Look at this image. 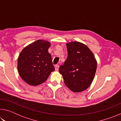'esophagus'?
Here are the masks:
<instances>
[{
    "label": "esophagus",
    "instance_id": "esophagus-1",
    "mask_svg": "<svg viewBox=\"0 0 121 121\" xmlns=\"http://www.w3.org/2000/svg\"><path fill=\"white\" fill-rule=\"evenodd\" d=\"M59 65H55V69H56V71H58L59 70Z\"/></svg>",
    "mask_w": 121,
    "mask_h": 121
}]
</instances>
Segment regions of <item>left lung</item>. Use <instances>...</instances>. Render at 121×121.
<instances>
[{"label": "left lung", "mask_w": 121, "mask_h": 121, "mask_svg": "<svg viewBox=\"0 0 121 121\" xmlns=\"http://www.w3.org/2000/svg\"><path fill=\"white\" fill-rule=\"evenodd\" d=\"M67 48L68 56L59 68V72L69 89L74 92L83 91L92 82L97 61L89 48L80 42L69 43Z\"/></svg>", "instance_id": "1"}]
</instances>
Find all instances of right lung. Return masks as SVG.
I'll return each instance as SVG.
<instances>
[{
    "instance_id": "right-lung-1",
    "label": "right lung",
    "mask_w": 121,
    "mask_h": 121,
    "mask_svg": "<svg viewBox=\"0 0 121 121\" xmlns=\"http://www.w3.org/2000/svg\"><path fill=\"white\" fill-rule=\"evenodd\" d=\"M50 43L38 40L26 46L20 53L17 69L23 80L30 85L44 83L55 70L52 57L48 52Z\"/></svg>"
}]
</instances>
